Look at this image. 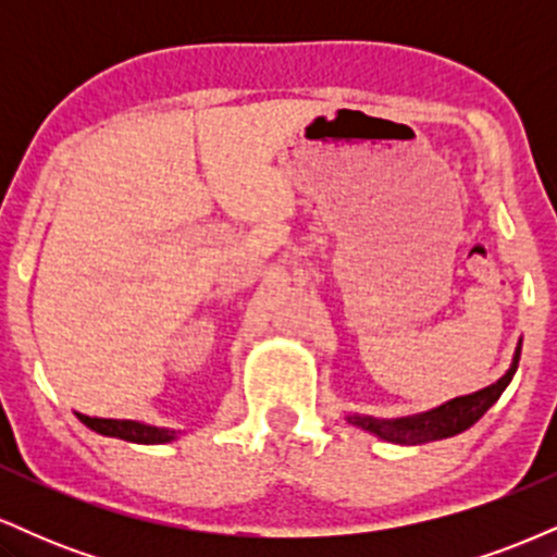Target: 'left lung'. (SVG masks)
I'll return each mask as SVG.
<instances>
[{
	"label": "left lung",
	"mask_w": 557,
	"mask_h": 557,
	"mask_svg": "<svg viewBox=\"0 0 557 557\" xmlns=\"http://www.w3.org/2000/svg\"><path fill=\"white\" fill-rule=\"evenodd\" d=\"M521 359V341L516 345L513 361H510L508 372L500 380L492 382L490 387L476 389L471 395H461V398H453L443 403V406L432 408V411L413 413V417H400V419H376V417H361V413H350L345 421L359 430L374 434V437L385 440V443L395 445H424L434 443V440L453 437V434H461L474 426L484 413L495 406L497 398L503 395V389L510 385L516 369H519Z\"/></svg>",
	"instance_id": "obj_1"
}]
</instances>
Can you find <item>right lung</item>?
Masks as SVG:
<instances>
[{"label":"right lung","mask_w":557,"mask_h":557,"mask_svg":"<svg viewBox=\"0 0 557 557\" xmlns=\"http://www.w3.org/2000/svg\"><path fill=\"white\" fill-rule=\"evenodd\" d=\"M78 419L88 426V430H94L96 434L127 440V443L164 445V443H172V440H177L175 430H168V426H151V424H144V421L99 419V417H83V413H78Z\"/></svg>","instance_id":"1"}]
</instances>
